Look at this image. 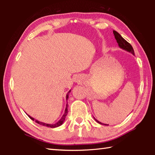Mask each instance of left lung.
<instances>
[{
    "mask_svg": "<svg viewBox=\"0 0 155 155\" xmlns=\"http://www.w3.org/2000/svg\"><path fill=\"white\" fill-rule=\"evenodd\" d=\"M113 32H114V36H115V40L117 41V43L118 44V46L120 48H122L123 50H124V51H127L128 52H130V53H132L133 55H135V52H134V50H133L132 46L130 45V44L127 41H126L124 38H122V37L120 35V34L117 32V31H113ZM94 120H96V121L99 123V124H104V125H109V124H103V123H101V122H99L98 120H96L95 117H94Z\"/></svg>",
    "mask_w": 155,
    "mask_h": 155,
    "instance_id": "left-lung-1",
    "label": "left lung"
}]
</instances>
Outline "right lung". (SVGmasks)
I'll list each match as a JSON object with an SVG mask.
<instances>
[{"label": "right lung", "mask_w": 155, "mask_h": 155, "mask_svg": "<svg viewBox=\"0 0 155 155\" xmlns=\"http://www.w3.org/2000/svg\"><path fill=\"white\" fill-rule=\"evenodd\" d=\"M70 91H71V90H70V91L68 92V94H67V95H66V101H68V97H69V96H68V95H69V93L70 92ZM68 104H66V107H65V111H64V115H63V116L61 117V119H60L58 122H56L55 124H46V123L41 122H40V121H38V120H35V119H34L33 117H31L30 115H28V114H27V115H28V116L29 117L31 120H33V121H34V120H35V122L38 123V124H39L44 126V127H50V128H56V127H59V126H61V125H62L63 124H64V121H65V117H66V115H67V114H68Z\"/></svg>", "instance_id": "1"}]
</instances>
